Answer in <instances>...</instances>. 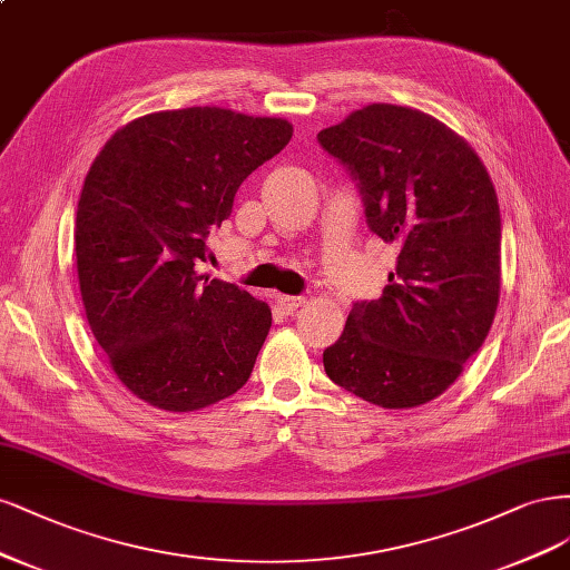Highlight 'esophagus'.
<instances>
[{
  "label": "esophagus",
  "instance_id": "esophagus-1",
  "mask_svg": "<svg viewBox=\"0 0 570 570\" xmlns=\"http://www.w3.org/2000/svg\"><path fill=\"white\" fill-rule=\"evenodd\" d=\"M303 303H305V298H301V296H279L277 298V305L284 315H293V312H296Z\"/></svg>",
  "mask_w": 570,
  "mask_h": 570
}]
</instances>
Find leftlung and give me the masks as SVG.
<instances>
[{
  "instance_id": "obj_1",
  "label": "left lung",
  "mask_w": 570,
  "mask_h": 570,
  "mask_svg": "<svg viewBox=\"0 0 570 570\" xmlns=\"http://www.w3.org/2000/svg\"><path fill=\"white\" fill-rule=\"evenodd\" d=\"M357 181L370 229L400 255L379 301L355 303L324 372L385 410L443 395L500 303L502 219L471 144L410 106L370 104L317 135Z\"/></svg>"
}]
</instances>
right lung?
Returning a JSON list of instances; mask_svg holds the SVG:
<instances>
[{"label":"right lung","instance_id":"obj_1","mask_svg":"<svg viewBox=\"0 0 570 570\" xmlns=\"http://www.w3.org/2000/svg\"><path fill=\"white\" fill-rule=\"evenodd\" d=\"M293 125L217 106L141 116L104 144L78 200L85 315L139 400L196 412L248 381L272 309L196 272L242 181L288 144Z\"/></svg>","mask_w":570,"mask_h":570}]
</instances>
